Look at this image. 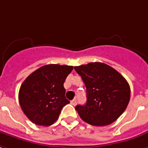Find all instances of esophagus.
Here are the masks:
<instances>
[{"label": "esophagus", "mask_w": 148, "mask_h": 148, "mask_svg": "<svg viewBox=\"0 0 148 148\" xmlns=\"http://www.w3.org/2000/svg\"><path fill=\"white\" fill-rule=\"evenodd\" d=\"M70 103H71V104H72V105H76V103H77V99H73V100H71V101H70Z\"/></svg>", "instance_id": "34e87169"}]
</instances>
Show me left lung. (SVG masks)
Instances as JSON below:
<instances>
[{"instance_id":"8db88e82","label":"left lung","mask_w":148,"mask_h":148,"mask_svg":"<svg viewBox=\"0 0 148 148\" xmlns=\"http://www.w3.org/2000/svg\"><path fill=\"white\" fill-rule=\"evenodd\" d=\"M87 88V103L75 109L82 120L95 126L112 123L129 103L130 88L125 78L112 67L91 62L74 67Z\"/></svg>"}]
</instances>
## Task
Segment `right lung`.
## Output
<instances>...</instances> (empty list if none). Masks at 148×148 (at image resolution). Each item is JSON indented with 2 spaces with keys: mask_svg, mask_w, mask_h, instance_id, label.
I'll return each mask as SVG.
<instances>
[{
  "mask_svg": "<svg viewBox=\"0 0 148 148\" xmlns=\"http://www.w3.org/2000/svg\"><path fill=\"white\" fill-rule=\"evenodd\" d=\"M73 66L50 64L31 74L21 85L18 99L24 114L33 123L48 126L58 119L66 99L64 82Z\"/></svg>",
  "mask_w": 148,
  "mask_h": 148,
  "instance_id": "add662e5",
  "label": "right lung"
}]
</instances>
